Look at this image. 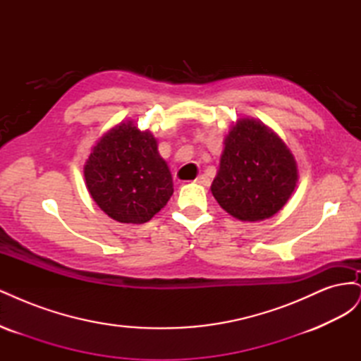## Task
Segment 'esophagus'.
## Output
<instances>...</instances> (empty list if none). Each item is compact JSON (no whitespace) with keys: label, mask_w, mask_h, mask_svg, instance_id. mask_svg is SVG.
<instances>
[{"label":"esophagus","mask_w":361,"mask_h":361,"mask_svg":"<svg viewBox=\"0 0 361 361\" xmlns=\"http://www.w3.org/2000/svg\"><path fill=\"white\" fill-rule=\"evenodd\" d=\"M195 183H200V185H203V187H207V185L211 183V179L206 176V174H200V176L195 179Z\"/></svg>","instance_id":"34e87169"}]
</instances>
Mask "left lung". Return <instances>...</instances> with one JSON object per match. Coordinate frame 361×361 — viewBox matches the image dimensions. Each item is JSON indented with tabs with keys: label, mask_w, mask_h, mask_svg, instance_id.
I'll return each mask as SVG.
<instances>
[{
	"label": "left lung",
	"mask_w": 361,
	"mask_h": 361,
	"mask_svg": "<svg viewBox=\"0 0 361 361\" xmlns=\"http://www.w3.org/2000/svg\"><path fill=\"white\" fill-rule=\"evenodd\" d=\"M297 182V161L281 138L259 120L239 118L224 140L211 191L238 220L262 221L286 204Z\"/></svg>",
	"instance_id": "obj_1"
}]
</instances>
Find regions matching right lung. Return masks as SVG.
<instances>
[{
  "label": "right lung",
  "mask_w": 361,
  "mask_h": 361,
  "mask_svg": "<svg viewBox=\"0 0 361 361\" xmlns=\"http://www.w3.org/2000/svg\"><path fill=\"white\" fill-rule=\"evenodd\" d=\"M84 178L96 204L118 223H147L173 194L171 173L157 138L130 120L97 141L85 161Z\"/></svg>",
  "instance_id": "obj_1"
}]
</instances>
